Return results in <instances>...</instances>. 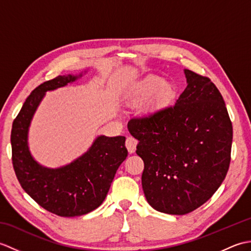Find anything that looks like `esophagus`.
I'll return each instance as SVG.
<instances>
[{"instance_id": "esophagus-1", "label": "esophagus", "mask_w": 251, "mask_h": 251, "mask_svg": "<svg viewBox=\"0 0 251 251\" xmlns=\"http://www.w3.org/2000/svg\"><path fill=\"white\" fill-rule=\"evenodd\" d=\"M126 148L127 150H128V152L131 154V153H135L136 151V148H137V145H138V141L135 139V138L132 137H128L126 139Z\"/></svg>"}]
</instances>
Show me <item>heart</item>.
Here are the masks:
<instances>
[{
	"instance_id": "heart-1",
	"label": "heart",
	"mask_w": 251,
	"mask_h": 251,
	"mask_svg": "<svg viewBox=\"0 0 251 251\" xmlns=\"http://www.w3.org/2000/svg\"><path fill=\"white\" fill-rule=\"evenodd\" d=\"M177 89L169 81L157 75H148L135 83L128 90V98L135 103H146L153 96L159 104H169L176 97Z\"/></svg>"
}]
</instances>
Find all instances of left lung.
I'll return each mask as SVG.
<instances>
[{
    "label": "left lung",
    "mask_w": 251,
    "mask_h": 251,
    "mask_svg": "<svg viewBox=\"0 0 251 251\" xmlns=\"http://www.w3.org/2000/svg\"><path fill=\"white\" fill-rule=\"evenodd\" d=\"M186 87L174 106L128 122L145 163L141 183L151 207L185 215L210 199L231 161L232 123L209 78L184 69Z\"/></svg>",
    "instance_id": "8db88e82"
}]
</instances>
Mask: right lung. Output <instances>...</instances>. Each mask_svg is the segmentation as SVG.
Wrapping results in <instances>:
<instances>
[{
	"instance_id": "add662e5",
	"label": "right lung",
	"mask_w": 251,
	"mask_h": 251,
	"mask_svg": "<svg viewBox=\"0 0 251 251\" xmlns=\"http://www.w3.org/2000/svg\"><path fill=\"white\" fill-rule=\"evenodd\" d=\"M89 71L59 75L36 87L13 123V166L20 185L44 209L61 217L83 216L104 201L116 170L127 157L126 138L100 135L86 152L71 163L50 168L40 164L29 147V130L47 92L67 86Z\"/></svg>"
}]
</instances>
